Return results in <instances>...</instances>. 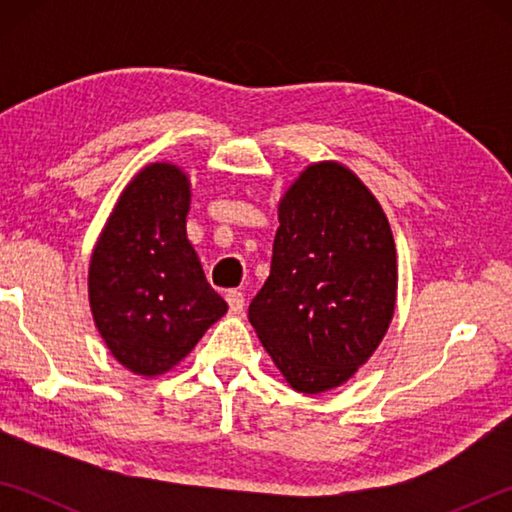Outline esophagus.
I'll use <instances>...</instances> for the list:
<instances>
[{"instance_id":"esophagus-1","label":"esophagus","mask_w":512,"mask_h":512,"mask_svg":"<svg viewBox=\"0 0 512 512\" xmlns=\"http://www.w3.org/2000/svg\"><path fill=\"white\" fill-rule=\"evenodd\" d=\"M225 300H228L230 314H241V311H244V307H246V298H244V293H241V291H228Z\"/></svg>"}]
</instances>
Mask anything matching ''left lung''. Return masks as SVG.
I'll list each match as a JSON object with an SVG mask.
<instances>
[{
  "label": "left lung",
  "instance_id": "obj_1",
  "mask_svg": "<svg viewBox=\"0 0 512 512\" xmlns=\"http://www.w3.org/2000/svg\"><path fill=\"white\" fill-rule=\"evenodd\" d=\"M271 275L248 320L293 391L348 381L384 339L397 298L391 225L339 162L300 173L277 207Z\"/></svg>",
  "mask_w": 512,
  "mask_h": 512
}]
</instances>
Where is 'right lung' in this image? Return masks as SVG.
<instances>
[{"label":"right lung","mask_w":512,"mask_h":512,"mask_svg":"<svg viewBox=\"0 0 512 512\" xmlns=\"http://www.w3.org/2000/svg\"><path fill=\"white\" fill-rule=\"evenodd\" d=\"M185 171L153 162L126 185L90 259L101 339L121 366L155 377L183 361L228 305L187 239Z\"/></svg>","instance_id":"right-lung-1"}]
</instances>
